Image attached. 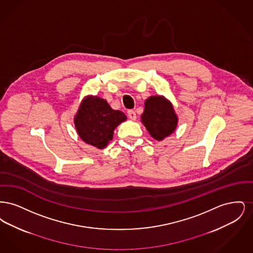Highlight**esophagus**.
<instances>
[{
  "instance_id": "34e87169",
  "label": "esophagus",
  "mask_w": 253,
  "mask_h": 253,
  "mask_svg": "<svg viewBox=\"0 0 253 253\" xmlns=\"http://www.w3.org/2000/svg\"><path fill=\"white\" fill-rule=\"evenodd\" d=\"M127 114H128L129 119H131L132 121H134L136 119V114H135V112L133 110H128Z\"/></svg>"
}]
</instances>
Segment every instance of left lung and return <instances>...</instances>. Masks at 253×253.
Here are the masks:
<instances>
[{"label": "left lung", "instance_id": "obj_1", "mask_svg": "<svg viewBox=\"0 0 253 253\" xmlns=\"http://www.w3.org/2000/svg\"><path fill=\"white\" fill-rule=\"evenodd\" d=\"M141 121L155 139L162 140L175 130L177 117L172 105L166 98L153 96L145 101Z\"/></svg>", "mask_w": 253, "mask_h": 253}]
</instances>
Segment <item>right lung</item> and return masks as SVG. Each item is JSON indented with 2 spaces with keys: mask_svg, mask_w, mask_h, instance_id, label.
<instances>
[{
  "mask_svg": "<svg viewBox=\"0 0 253 253\" xmlns=\"http://www.w3.org/2000/svg\"><path fill=\"white\" fill-rule=\"evenodd\" d=\"M126 120L124 113L113 110L105 99L88 96L83 100L75 117V125L84 142L103 149L113 138L115 128Z\"/></svg>",
  "mask_w": 253,
  "mask_h": 253,
  "instance_id": "add662e5",
  "label": "right lung"
}]
</instances>
